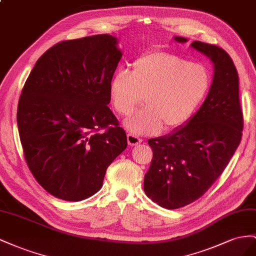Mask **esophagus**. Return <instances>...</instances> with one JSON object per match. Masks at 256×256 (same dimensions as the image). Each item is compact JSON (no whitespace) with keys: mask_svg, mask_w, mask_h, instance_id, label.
<instances>
[{"mask_svg":"<svg viewBox=\"0 0 256 256\" xmlns=\"http://www.w3.org/2000/svg\"><path fill=\"white\" fill-rule=\"evenodd\" d=\"M142 142V140L140 137H138V136H136L134 134H130V133L128 134V142L130 146H137V144H140Z\"/></svg>","mask_w":256,"mask_h":256,"instance_id":"1","label":"esophagus"}]
</instances>
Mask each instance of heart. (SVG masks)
Wrapping results in <instances>:
<instances>
[{"instance_id":"heart-1","label":"heart","mask_w":256,"mask_h":256,"mask_svg":"<svg viewBox=\"0 0 256 256\" xmlns=\"http://www.w3.org/2000/svg\"><path fill=\"white\" fill-rule=\"evenodd\" d=\"M211 84V72L204 64L156 50L138 56L130 72H114L109 98L116 114L128 116L144 98L146 107L124 124L134 135H151L184 126L208 96Z\"/></svg>"}]
</instances>
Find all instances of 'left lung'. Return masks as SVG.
Listing matches in <instances>:
<instances>
[{
  "mask_svg": "<svg viewBox=\"0 0 256 256\" xmlns=\"http://www.w3.org/2000/svg\"><path fill=\"white\" fill-rule=\"evenodd\" d=\"M174 38L188 40L180 36ZM191 46L214 63L208 96L188 124L148 140L153 158L144 174V191L166 209L184 207L205 194L230 163L242 137L238 72L232 58L216 45L195 40Z\"/></svg>",
  "mask_w": 256,
  "mask_h": 256,
  "instance_id": "obj_1",
  "label": "left lung"
}]
</instances>
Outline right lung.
<instances>
[{
  "label": "right lung",
  "mask_w": 256,
  "mask_h": 256,
  "mask_svg": "<svg viewBox=\"0 0 256 256\" xmlns=\"http://www.w3.org/2000/svg\"><path fill=\"white\" fill-rule=\"evenodd\" d=\"M116 42L98 34L56 44L36 61L21 91L17 124L26 162L56 198L78 202L96 194L128 146L107 106L122 56Z\"/></svg>",
  "instance_id": "obj_1"
}]
</instances>
